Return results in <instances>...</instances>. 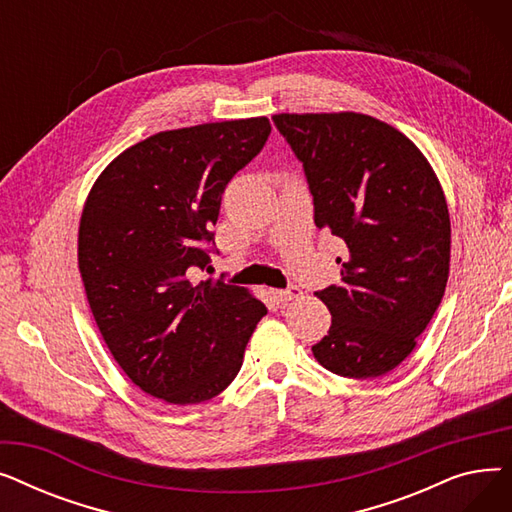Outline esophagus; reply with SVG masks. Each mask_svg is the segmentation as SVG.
Returning a JSON list of instances; mask_svg holds the SVG:
<instances>
[{
  "label": "esophagus",
  "instance_id": "1",
  "mask_svg": "<svg viewBox=\"0 0 512 512\" xmlns=\"http://www.w3.org/2000/svg\"><path fill=\"white\" fill-rule=\"evenodd\" d=\"M301 288L299 286H288V288H284V290H274V297L278 299V303H290V301H294V299H299L301 297Z\"/></svg>",
  "mask_w": 512,
  "mask_h": 512
}]
</instances>
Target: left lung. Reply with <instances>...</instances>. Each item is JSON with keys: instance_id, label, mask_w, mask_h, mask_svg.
Instances as JSON below:
<instances>
[{"instance_id": "8db88e82", "label": "left lung", "mask_w": 512, "mask_h": 512, "mask_svg": "<svg viewBox=\"0 0 512 512\" xmlns=\"http://www.w3.org/2000/svg\"><path fill=\"white\" fill-rule=\"evenodd\" d=\"M303 161L315 226L346 245L340 284L315 292L332 313L311 351L342 378H380L405 361L448 282L450 215L419 147L357 112L276 114Z\"/></svg>"}]
</instances>
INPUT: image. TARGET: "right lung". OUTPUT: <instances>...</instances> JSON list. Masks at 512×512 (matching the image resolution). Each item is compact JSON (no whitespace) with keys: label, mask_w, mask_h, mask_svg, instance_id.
<instances>
[{"label":"right lung","mask_w":512,"mask_h":512,"mask_svg":"<svg viewBox=\"0 0 512 512\" xmlns=\"http://www.w3.org/2000/svg\"><path fill=\"white\" fill-rule=\"evenodd\" d=\"M265 116L164 130L95 180L78 226V270L95 324L134 386L170 405L226 390L267 313L247 288L193 284L209 263L222 193L263 149Z\"/></svg>","instance_id":"1"}]
</instances>
